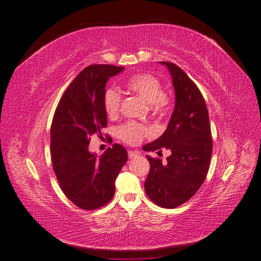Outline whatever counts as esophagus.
I'll return each mask as SVG.
<instances>
[{"label":"esophagus","mask_w":261,"mask_h":261,"mask_svg":"<svg viewBox=\"0 0 261 261\" xmlns=\"http://www.w3.org/2000/svg\"><path fill=\"white\" fill-rule=\"evenodd\" d=\"M139 155V152L138 151H128V157L129 158H135V157H137Z\"/></svg>","instance_id":"esophagus-1"}]
</instances>
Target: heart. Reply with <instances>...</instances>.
<instances>
[{
    "mask_svg": "<svg viewBox=\"0 0 261 261\" xmlns=\"http://www.w3.org/2000/svg\"><path fill=\"white\" fill-rule=\"evenodd\" d=\"M128 91L136 94L145 103L150 105L155 114H164L169 110L170 99L164 94L161 81L151 74H136L126 81ZM119 92L116 88L110 87L104 93V107L109 116H116L120 107ZM150 133L147 126L143 124L129 122L119 127L118 136L126 144L135 146L143 141L145 136Z\"/></svg>",
    "mask_w": 261,
    "mask_h": 261,
    "instance_id": "obj_1",
    "label": "heart"
}]
</instances>
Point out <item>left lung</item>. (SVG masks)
<instances>
[{
    "mask_svg": "<svg viewBox=\"0 0 261 261\" xmlns=\"http://www.w3.org/2000/svg\"><path fill=\"white\" fill-rule=\"evenodd\" d=\"M166 65L173 79L175 109L167 129L156 141L145 145L146 151L164 147L171 155L161 158L146 156L150 164L145 192L157 206L173 209L189 200L204 182L213 151L211 124L205 99L195 83L171 62Z\"/></svg>",
    "mask_w": 261,
    "mask_h": 261,
    "instance_id": "left-lung-1",
    "label": "left lung"
}]
</instances>
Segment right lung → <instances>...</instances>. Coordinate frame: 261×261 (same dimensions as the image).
<instances>
[{
  "mask_svg": "<svg viewBox=\"0 0 261 261\" xmlns=\"http://www.w3.org/2000/svg\"><path fill=\"white\" fill-rule=\"evenodd\" d=\"M124 67L95 64L69 84L57 105L50 126V158L62 192L74 205L94 211L115 194V179L127 162L119 144L100 157L88 150L91 136L107 126L104 93L107 81Z\"/></svg>",
  "mask_w": 261,
  "mask_h": 261,
  "instance_id": "add662e5",
  "label": "right lung"
}]
</instances>
